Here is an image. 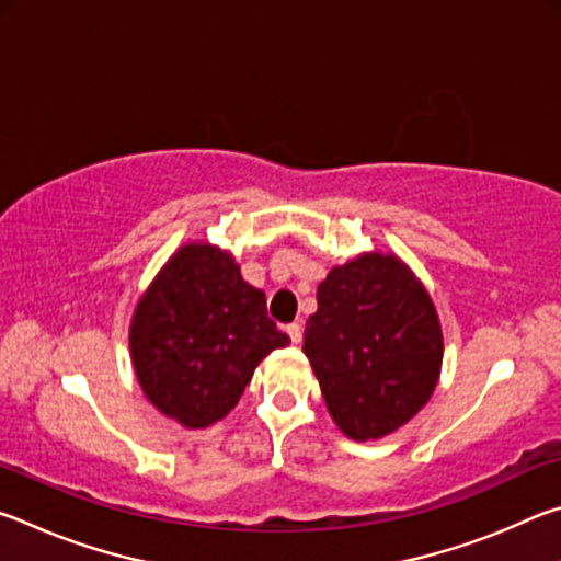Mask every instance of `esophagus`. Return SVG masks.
Masks as SVG:
<instances>
[{
  "label": "esophagus",
  "mask_w": 561,
  "mask_h": 561,
  "mask_svg": "<svg viewBox=\"0 0 561 561\" xmlns=\"http://www.w3.org/2000/svg\"><path fill=\"white\" fill-rule=\"evenodd\" d=\"M287 334H289V339H291V344H301L304 329H301L299 321H291V324L287 327Z\"/></svg>",
  "instance_id": "34e87169"
}]
</instances>
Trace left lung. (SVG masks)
<instances>
[{
	"label": "left lung",
	"mask_w": 561,
	"mask_h": 561,
	"mask_svg": "<svg viewBox=\"0 0 561 561\" xmlns=\"http://www.w3.org/2000/svg\"><path fill=\"white\" fill-rule=\"evenodd\" d=\"M304 329L327 408L344 435L376 440L428 403L443 364V331L428 291L405 264L366 252L334 267Z\"/></svg>",
	"instance_id": "8db88e82"
}]
</instances>
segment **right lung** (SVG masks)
<instances>
[{"instance_id":"add662e5","label":"right lung","mask_w":561,"mask_h":561,"mask_svg":"<svg viewBox=\"0 0 561 561\" xmlns=\"http://www.w3.org/2000/svg\"><path fill=\"white\" fill-rule=\"evenodd\" d=\"M289 336L230 252L190 242L165 262L130 321V358L150 403L185 428L232 411L260 360Z\"/></svg>"}]
</instances>
